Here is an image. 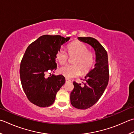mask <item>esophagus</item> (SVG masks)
<instances>
[{
	"instance_id": "1",
	"label": "esophagus",
	"mask_w": 134,
	"mask_h": 134,
	"mask_svg": "<svg viewBox=\"0 0 134 134\" xmlns=\"http://www.w3.org/2000/svg\"><path fill=\"white\" fill-rule=\"evenodd\" d=\"M65 82H71V80L68 79V78H65Z\"/></svg>"
}]
</instances>
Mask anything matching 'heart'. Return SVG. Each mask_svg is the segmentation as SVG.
<instances>
[{"label": "heart", "mask_w": 134, "mask_h": 134, "mask_svg": "<svg viewBox=\"0 0 134 134\" xmlns=\"http://www.w3.org/2000/svg\"><path fill=\"white\" fill-rule=\"evenodd\" d=\"M68 53L60 48L56 54V59L60 64H64L70 57L72 65H67L60 70V74L67 78L76 77L82 74L90 72L95 62V54L93 51L88 50V47L81 41H75L68 46Z\"/></svg>", "instance_id": "b5f03b06"}]
</instances>
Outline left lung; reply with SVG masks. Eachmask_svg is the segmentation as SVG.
<instances>
[{
	"instance_id": "1",
	"label": "left lung",
	"mask_w": 134,
	"mask_h": 134,
	"mask_svg": "<svg viewBox=\"0 0 134 134\" xmlns=\"http://www.w3.org/2000/svg\"><path fill=\"white\" fill-rule=\"evenodd\" d=\"M90 44L96 52L95 67L85 76L83 86L74 81V89L70 94L71 103L78 109H86L94 105L104 93L108 84L109 71L108 56L103 46L91 37H78Z\"/></svg>"
}]
</instances>
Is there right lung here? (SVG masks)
I'll list each match as a JSON object with an SVG mask.
<instances>
[{
  "label": "right lung",
  "mask_w": 134,
  "mask_h": 134,
  "mask_svg": "<svg viewBox=\"0 0 134 134\" xmlns=\"http://www.w3.org/2000/svg\"><path fill=\"white\" fill-rule=\"evenodd\" d=\"M70 39L60 35H44L26 49L20 68L23 91L30 102L46 107L54 103L56 95L65 83L63 75H50L57 69L56 54L61 45Z\"/></svg>",
  "instance_id": "right-lung-1"
}]
</instances>
